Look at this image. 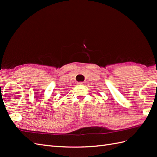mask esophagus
<instances>
[{
    "label": "esophagus",
    "instance_id": "34e87169",
    "mask_svg": "<svg viewBox=\"0 0 157 157\" xmlns=\"http://www.w3.org/2000/svg\"><path fill=\"white\" fill-rule=\"evenodd\" d=\"M78 84H79V85H85L86 84V82H78Z\"/></svg>",
    "mask_w": 157,
    "mask_h": 157
}]
</instances>
